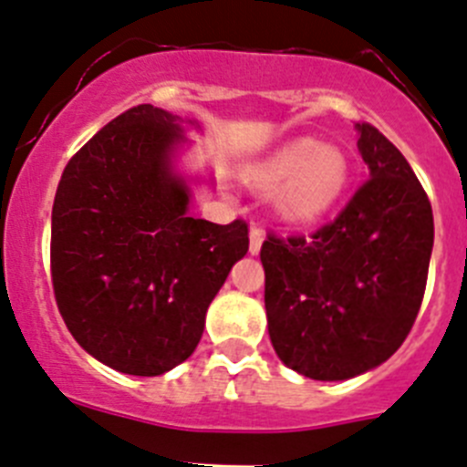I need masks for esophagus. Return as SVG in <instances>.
I'll list each match as a JSON object with an SVG mask.
<instances>
[{
    "label": "esophagus",
    "instance_id": "esophagus-1",
    "mask_svg": "<svg viewBox=\"0 0 467 467\" xmlns=\"http://www.w3.org/2000/svg\"><path fill=\"white\" fill-rule=\"evenodd\" d=\"M260 246H263V228L260 223H251V233H249V251L251 254H260Z\"/></svg>",
    "mask_w": 467,
    "mask_h": 467
}]
</instances>
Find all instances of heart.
I'll return each instance as SVG.
<instances>
[{
    "label": "heart",
    "instance_id": "1",
    "mask_svg": "<svg viewBox=\"0 0 467 467\" xmlns=\"http://www.w3.org/2000/svg\"><path fill=\"white\" fill-rule=\"evenodd\" d=\"M351 165L342 149L300 137L244 171V182L263 192H276V212L291 223H314L342 200Z\"/></svg>",
    "mask_w": 467,
    "mask_h": 467
}]
</instances>
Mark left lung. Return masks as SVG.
Instances as JSON below:
<instances>
[{"mask_svg":"<svg viewBox=\"0 0 467 467\" xmlns=\"http://www.w3.org/2000/svg\"><path fill=\"white\" fill-rule=\"evenodd\" d=\"M369 179L312 237L267 234L260 249L276 356L309 379L377 368L405 342L426 291L432 209L405 155L356 123Z\"/></svg>","mask_w":467,"mask_h":467,"instance_id":"left-lung-1","label":"left lung"}]
</instances>
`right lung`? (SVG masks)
<instances>
[{
  "label": "right lung",
  "mask_w": 467,
  "mask_h": 467,
  "mask_svg": "<svg viewBox=\"0 0 467 467\" xmlns=\"http://www.w3.org/2000/svg\"><path fill=\"white\" fill-rule=\"evenodd\" d=\"M182 119L150 104L104 125L62 171L50 218V276L69 333L92 358L137 377L195 351L204 317L249 225L188 213L171 158Z\"/></svg>",
  "instance_id": "1"
}]
</instances>
